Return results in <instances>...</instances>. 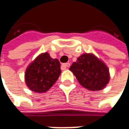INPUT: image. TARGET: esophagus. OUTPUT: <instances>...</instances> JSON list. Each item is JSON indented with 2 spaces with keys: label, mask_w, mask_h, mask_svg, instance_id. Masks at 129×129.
<instances>
[{
  "label": "esophagus",
  "mask_w": 129,
  "mask_h": 129,
  "mask_svg": "<svg viewBox=\"0 0 129 129\" xmlns=\"http://www.w3.org/2000/svg\"><path fill=\"white\" fill-rule=\"evenodd\" d=\"M70 63H64V64H62V69L65 70V69H67V67H70Z\"/></svg>",
  "instance_id": "1"
}]
</instances>
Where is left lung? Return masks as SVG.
Instances as JSON below:
<instances>
[{
  "instance_id": "left-lung-1",
  "label": "left lung",
  "mask_w": 129,
  "mask_h": 129,
  "mask_svg": "<svg viewBox=\"0 0 129 129\" xmlns=\"http://www.w3.org/2000/svg\"><path fill=\"white\" fill-rule=\"evenodd\" d=\"M70 70L82 87L92 91L103 89L110 80L106 64L93 54H82L72 63Z\"/></svg>"
}]
</instances>
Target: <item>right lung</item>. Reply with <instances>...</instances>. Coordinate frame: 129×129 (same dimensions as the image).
<instances>
[{"label":"right lung","mask_w":129,"mask_h":129,"mask_svg":"<svg viewBox=\"0 0 129 129\" xmlns=\"http://www.w3.org/2000/svg\"><path fill=\"white\" fill-rule=\"evenodd\" d=\"M61 74L60 62L49 54L42 53L26 68L25 82L36 92H45L56 82Z\"/></svg>","instance_id":"obj_1"}]
</instances>
